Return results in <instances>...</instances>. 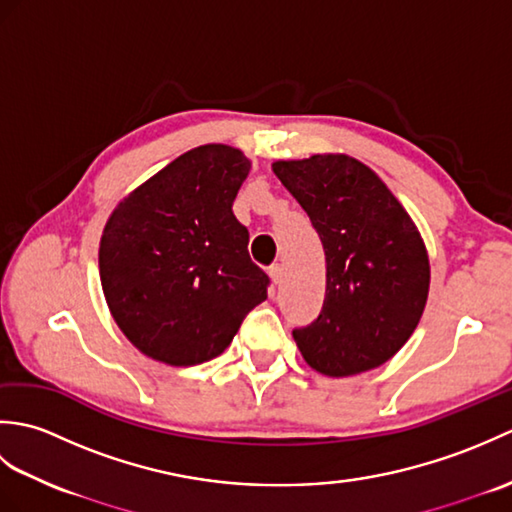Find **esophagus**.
<instances>
[{"instance_id":"34e87169","label":"esophagus","mask_w":512,"mask_h":512,"mask_svg":"<svg viewBox=\"0 0 512 512\" xmlns=\"http://www.w3.org/2000/svg\"><path fill=\"white\" fill-rule=\"evenodd\" d=\"M268 273H270V279H273L275 284H281V279H284V266L273 264L268 268Z\"/></svg>"}]
</instances>
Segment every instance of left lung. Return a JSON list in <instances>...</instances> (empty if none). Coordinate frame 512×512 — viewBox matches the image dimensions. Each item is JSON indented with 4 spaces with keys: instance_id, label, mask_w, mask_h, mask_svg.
<instances>
[{
    "instance_id": "left-lung-1",
    "label": "left lung",
    "mask_w": 512,
    "mask_h": 512,
    "mask_svg": "<svg viewBox=\"0 0 512 512\" xmlns=\"http://www.w3.org/2000/svg\"><path fill=\"white\" fill-rule=\"evenodd\" d=\"M273 171L325 250L323 308L292 330L303 358L334 378L387 363L427 303L429 259L416 224L385 182L350 156L279 160Z\"/></svg>"
}]
</instances>
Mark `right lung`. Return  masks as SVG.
<instances>
[{"mask_svg": "<svg viewBox=\"0 0 512 512\" xmlns=\"http://www.w3.org/2000/svg\"><path fill=\"white\" fill-rule=\"evenodd\" d=\"M250 171L239 149L202 145L116 206L99 250L114 321L140 352L187 367L220 356L270 277L248 255L233 200Z\"/></svg>", "mask_w": 512, "mask_h": 512, "instance_id": "obj_1", "label": "right lung"}]
</instances>
